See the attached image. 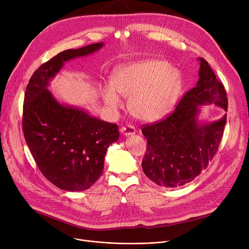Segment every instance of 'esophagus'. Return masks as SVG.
Returning <instances> with one entry per match:
<instances>
[{"label": "esophagus", "mask_w": 249, "mask_h": 249, "mask_svg": "<svg viewBox=\"0 0 249 249\" xmlns=\"http://www.w3.org/2000/svg\"><path fill=\"white\" fill-rule=\"evenodd\" d=\"M120 132H121V134H123L126 137L127 136H132V135H134L136 133V129L133 126H131V125H128V126L122 127L120 129Z\"/></svg>", "instance_id": "esophagus-1"}]
</instances>
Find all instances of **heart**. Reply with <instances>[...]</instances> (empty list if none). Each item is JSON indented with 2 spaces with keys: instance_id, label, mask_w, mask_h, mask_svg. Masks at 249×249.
Listing matches in <instances>:
<instances>
[{
  "instance_id": "obj_1",
  "label": "heart",
  "mask_w": 249,
  "mask_h": 249,
  "mask_svg": "<svg viewBox=\"0 0 249 249\" xmlns=\"http://www.w3.org/2000/svg\"><path fill=\"white\" fill-rule=\"evenodd\" d=\"M111 83L102 89V98L107 107L114 112L121 109V94L129 98L132 115L147 122L160 120L171 112L182 88L180 71L159 59L118 65L112 72Z\"/></svg>"
}]
</instances>
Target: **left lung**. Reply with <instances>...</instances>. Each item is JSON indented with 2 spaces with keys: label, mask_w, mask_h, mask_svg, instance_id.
<instances>
[{
  "label": "left lung",
  "mask_w": 249,
  "mask_h": 249,
  "mask_svg": "<svg viewBox=\"0 0 249 249\" xmlns=\"http://www.w3.org/2000/svg\"><path fill=\"white\" fill-rule=\"evenodd\" d=\"M199 80L164 120L142 128L147 150L142 160L145 176L158 186L177 188L194 180L207 168L218 150L226 114L215 121L200 118L202 106L216 105L227 112V94L204 58Z\"/></svg>",
  "instance_id": "1"
}]
</instances>
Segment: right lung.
Wrapping results in <instances>:
<instances>
[{"label":"right lung","instance_id":"right-lung-1","mask_svg":"<svg viewBox=\"0 0 249 249\" xmlns=\"http://www.w3.org/2000/svg\"><path fill=\"white\" fill-rule=\"evenodd\" d=\"M104 45L59 52L35 71L25 91L22 125L26 143L43 176L69 192L85 191L99 179L107 149L120 133L116 124L60 102L48 88L65 62L93 54Z\"/></svg>","mask_w":249,"mask_h":249}]
</instances>
